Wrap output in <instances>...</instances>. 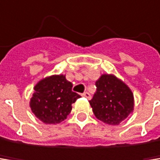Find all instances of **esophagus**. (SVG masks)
<instances>
[{"label": "esophagus", "instance_id": "esophagus-1", "mask_svg": "<svg viewBox=\"0 0 160 160\" xmlns=\"http://www.w3.org/2000/svg\"><path fill=\"white\" fill-rule=\"evenodd\" d=\"M82 96L84 97V98H87V99H90V98H91V95L88 93V92H84V93L82 94Z\"/></svg>", "mask_w": 160, "mask_h": 160}]
</instances>
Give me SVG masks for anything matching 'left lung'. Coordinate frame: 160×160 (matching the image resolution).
Here are the masks:
<instances>
[{"mask_svg": "<svg viewBox=\"0 0 160 160\" xmlns=\"http://www.w3.org/2000/svg\"><path fill=\"white\" fill-rule=\"evenodd\" d=\"M97 91L89 103L100 121L116 126L133 111V93L114 75L103 74L96 82Z\"/></svg>", "mask_w": 160, "mask_h": 160, "instance_id": "left-lung-1", "label": "left lung"}]
</instances>
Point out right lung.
Instances as JSON below:
<instances>
[{"mask_svg": "<svg viewBox=\"0 0 160 160\" xmlns=\"http://www.w3.org/2000/svg\"><path fill=\"white\" fill-rule=\"evenodd\" d=\"M73 84L64 75H53L39 81L34 86L29 107L32 113L45 124L64 121L72 110V103L78 98L72 91Z\"/></svg>", "mask_w": 160, "mask_h": 160, "instance_id": "obj_1", "label": "right lung"}]
</instances>
